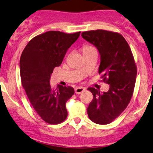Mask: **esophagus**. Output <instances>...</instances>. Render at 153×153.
<instances>
[{
	"mask_svg": "<svg viewBox=\"0 0 153 153\" xmlns=\"http://www.w3.org/2000/svg\"><path fill=\"white\" fill-rule=\"evenodd\" d=\"M85 89L83 88V87H77L75 88L74 91H75V93H76V94H80L82 93L83 91H85Z\"/></svg>",
	"mask_w": 153,
	"mask_h": 153,
	"instance_id": "obj_1",
	"label": "esophagus"
}]
</instances>
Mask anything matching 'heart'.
<instances>
[{
    "label": "heart",
    "instance_id": "1",
    "mask_svg": "<svg viewBox=\"0 0 153 153\" xmlns=\"http://www.w3.org/2000/svg\"><path fill=\"white\" fill-rule=\"evenodd\" d=\"M81 49L83 55L89 53L90 52H92L94 51H97L96 47H94L93 45H83Z\"/></svg>",
    "mask_w": 153,
    "mask_h": 153
}]
</instances>
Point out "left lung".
I'll use <instances>...</instances> for the list:
<instances>
[{"mask_svg":"<svg viewBox=\"0 0 153 153\" xmlns=\"http://www.w3.org/2000/svg\"><path fill=\"white\" fill-rule=\"evenodd\" d=\"M86 41L96 46L101 56L99 74L110 85L107 92L89 87L93 100L87 108L91 121L97 124L111 123L125 111L133 96L137 67L131 48L121 34L104 30L82 32Z\"/></svg>","mask_w":153,"mask_h":153,"instance_id":"obj_1","label":"left lung"}]
</instances>
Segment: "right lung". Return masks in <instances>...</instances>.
Listing matches in <instances>:
<instances>
[{
  "label": "right lung",
  "instance_id": "obj_1",
  "mask_svg": "<svg viewBox=\"0 0 153 153\" xmlns=\"http://www.w3.org/2000/svg\"><path fill=\"white\" fill-rule=\"evenodd\" d=\"M80 33L49 31L39 34L28 42L20 57L22 86L34 111L49 124H59L67 118L66 103L74 95V89L62 85L53 88L49 80Z\"/></svg>",
  "mask_w": 153,
  "mask_h": 153
}]
</instances>
